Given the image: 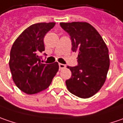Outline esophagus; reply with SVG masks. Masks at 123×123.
<instances>
[{
	"instance_id": "esophagus-1",
	"label": "esophagus",
	"mask_w": 123,
	"mask_h": 123,
	"mask_svg": "<svg viewBox=\"0 0 123 123\" xmlns=\"http://www.w3.org/2000/svg\"><path fill=\"white\" fill-rule=\"evenodd\" d=\"M66 67V65H64V64H61V63H59V69L61 70L62 69H65Z\"/></svg>"
}]
</instances>
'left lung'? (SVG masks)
<instances>
[{
  "mask_svg": "<svg viewBox=\"0 0 123 123\" xmlns=\"http://www.w3.org/2000/svg\"><path fill=\"white\" fill-rule=\"evenodd\" d=\"M60 25L70 36L72 50L78 53V65L67 67L72 72L71 78L65 82L67 89L79 98H89L105 82L110 67L108 48L88 23H61Z\"/></svg>",
  "mask_w": 123,
  "mask_h": 123,
  "instance_id": "left-lung-1",
  "label": "left lung"
}]
</instances>
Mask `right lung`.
Returning a JSON list of instances; mask_svg holds the SVG:
<instances>
[{"label":"right lung","mask_w":123,"mask_h":123,"mask_svg":"<svg viewBox=\"0 0 123 123\" xmlns=\"http://www.w3.org/2000/svg\"><path fill=\"white\" fill-rule=\"evenodd\" d=\"M55 25L39 23L31 25L21 33L12 47L9 65L12 78L25 93L34 94L45 90L58 71L57 62L44 64L40 61V54L45 51L44 36Z\"/></svg>","instance_id":"right-lung-1"}]
</instances>
